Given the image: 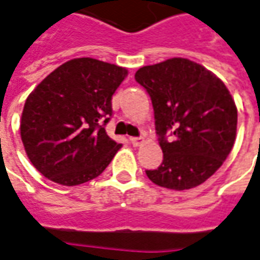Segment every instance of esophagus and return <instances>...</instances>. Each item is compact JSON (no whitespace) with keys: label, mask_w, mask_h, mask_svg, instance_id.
I'll list each match as a JSON object with an SVG mask.
<instances>
[{"label":"esophagus","mask_w":260,"mask_h":260,"mask_svg":"<svg viewBox=\"0 0 260 260\" xmlns=\"http://www.w3.org/2000/svg\"><path fill=\"white\" fill-rule=\"evenodd\" d=\"M144 142V138H131V144L134 146H141Z\"/></svg>","instance_id":"1"}]
</instances>
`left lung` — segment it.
I'll return each mask as SVG.
<instances>
[{"label": "left lung", "mask_w": 260, "mask_h": 260, "mask_svg": "<svg viewBox=\"0 0 260 260\" xmlns=\"http://www.w3.org/2000/svg\"><path fill=\"white\" fill-rule=\"evenodd\" d=\"M152 101L164 160L146 171L168 189H192L222 167L234 148L238 109L225 84L205 67L171 58L137 71Z\"/></svg>", "instance_id": "8db88e82"}]
</instances>
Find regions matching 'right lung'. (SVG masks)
Masks as SVG:
<instances>
[{"label": "right lung", "mask_w": 260, "mask_h": 260, "mask_svg": "<svg viewBox=\"0 0 260 260\" xmlns=\"http://www.w3.org/2000/svg\"><path fill=\"white\" fill-rule=\"evenodd\" d=\"M128 70L93 58L59 65L28 95L21 139L49 181L75 186L101 175L122 146L107 135L112 95Z\"/></svg>", "instance_id": "add662e5"}]
</instances>
